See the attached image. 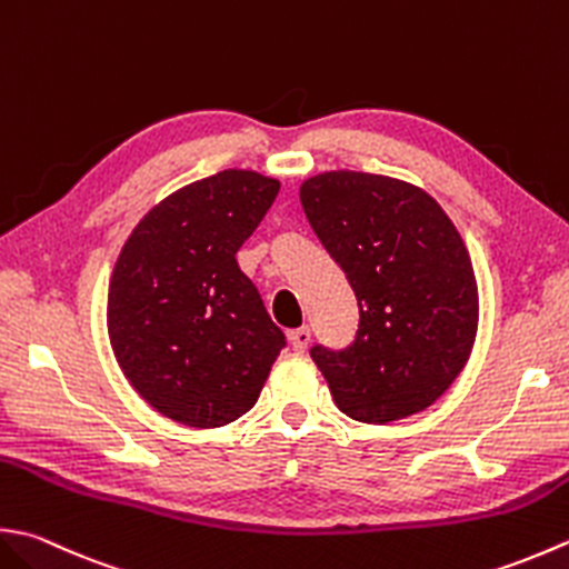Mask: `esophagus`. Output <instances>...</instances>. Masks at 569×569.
Instances as JSON below:
<instances>
[{"label": "esophagus", "instance_id": "1", "mask_svg": "<svg viewBox=\"0 0 569 569\" xmlns=\"http://www.w3.org/2000/svg\"><path fill=\"white\" fill-rule=\"evenodd\" d=\"M288 340H291L293 350L303 352L308 348V342H310V328H296V330H291V332H288Z\"/></svg>", "mask_w": 569, "mask_h": 569}]
</instances>
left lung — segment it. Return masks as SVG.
<instances>
[{
  "mask_svg": "<svg viewBox=\"0 0 569 569\" xmlns=\"http://www.w3.org/2000/svg\"><path fill=\"white\" fill-rule=\"evenodd\" d=\"M300 204L360 306L348 348L310 350L338 409L387 425L431 407L478 330L471 256L453 221L421 187L352 170L308 177Z\"/></svg>",
  "mask_w": 569,
  "mask_h": 569,
  "instance_id": "8db88e82",
  "label": "left lung"
}]
</instances>
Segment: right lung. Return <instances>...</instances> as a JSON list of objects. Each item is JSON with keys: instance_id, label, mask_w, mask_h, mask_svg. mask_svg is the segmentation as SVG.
<instances>
[{"instance_id": "1", "label": "right lung", "mask_w": 569, "mask_h": 569, "mask_svg": "<svg viewBox=\"0 0 569 569\" xmlns=\"http://www.w3.org/2000/svg\"><path fill=\"white\" fill-rule=\"evenodd\" d=\"M278 189L253 170L177 189L140 219L116 261V360L144 402L184 427L214 429L247 415L286 345L237 263Z\"/></svg>"}]
</instances>
